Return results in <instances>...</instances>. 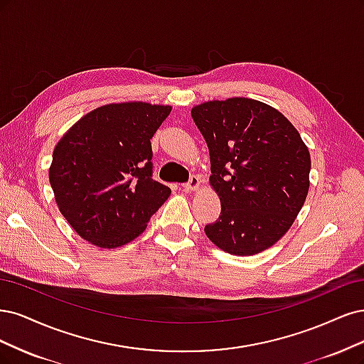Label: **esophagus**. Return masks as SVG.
Returning <instances> with one entry per match:
<instances>
[{
  "label": "esophagus",
  "instance_id": "1",
  "mask_svg": "<svg viewBox=\"0 0 364 364\" xmlns=\"http://www.w3.org/2000/svg\"><path fill=\"white\" fill-rule=\"evenodd\" d=\"M183 187H184V191L196 192V191H199V187H201V178H199L198 175H193V177H191V180L187 181Z\"/></svg>",
  "mask_w": 364,
  "mask_h": 364
}]
</instances>
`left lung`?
<instances>
[{
  "label": "left lung",
  "mask_w": 364,
  "mask_h": 364,
  "mask_svg": "<svg viewBox=\"0 0 364 364\" xmlns=\"http://www.w3.org/2000/svg\"><path fill=\"white\" fill-rule=\"evenodd\" d=\"M220 199L207 237L232 255H254L289 231L310 187V151L286 116L262 101L234 97L192 107Z\"/></svg>",
  "instance_id": "obj_1"
}]
</instances>
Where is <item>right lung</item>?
Listing matches in <instances>:
<instances>
[{
	"label": "right lung",
	"mask_w": 364,
	"mask_h": 364,
	"mask_svg": "<svg viewBox=\"0 0 364 364\" xmlns=\"http://www.w3.org/2000/svg\"><path fill=\"white\" fill-rule=\"evenodd\" d=\"M172 107L144 101L101 105L58 140L50 183L81 239L113 250L142 234L171 195L152 180L151 139Z\"/></svg>",
	"instance_id": "obj_1"
}]
</instances>
